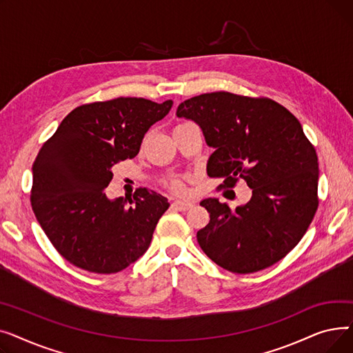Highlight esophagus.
Returning <instances> with one entry per match:
<instances>
[{"label": "esophagus", "mask_w": 353, "mask_h": 353, "mask_svg": "<svg viewBox=\"0 0 353 353\" xmlns=\"http://www.w3.org/2000/svg\"><path fill=\"white\" fill-rule=\"evenodd\" d=\"M193 208V203L190 201H180V200H176L172 203V209L176 210V212H188Z\"/></svg>", "instance_id": "obj_1"}]
</instances>
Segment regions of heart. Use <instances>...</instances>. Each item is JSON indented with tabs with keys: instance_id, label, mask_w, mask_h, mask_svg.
Masks as SVG:
<instances>
[{
	"instance_id": "1",
	"label": "heart",
	"mask_w": 353,
	"mask_h": 353,
	"mask_svg": "<svg viewBox=\"0 0 353 353\" xmlns=\"http://www.w3.org/2000/svg\"><path fill=\"white\" fill-rule=\"evenodd\" d=\"M169 186L176 193H184V183L180 179H174L169 183Z\"/></svg>"
}]
</instances>
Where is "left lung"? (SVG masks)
<instances>
[{
  "instance_id": "left-lung-1",
  "label": "left lung",
  "mask_w": 353,
  "mask_h": 353,
  "mask_svg": "<svg viewBox=\"0 0 353 353\" xmlns=\"http://www.w3.org/2000/svg\"><path fill=\"white\" fill-rule=\"evenodd\" d=\"M177 117L193 120L214 152L208 174L233 188L248 183L252 197L230 209L219 199L200 206L210 213L197 242L214 263L253 273L283 259L306 233L318 209V156L289 110L270 99L226 91L183 101Z\"/></svg>"
}]
</instances>
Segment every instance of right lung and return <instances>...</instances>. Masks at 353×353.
<instances>
[{"mask_svg": "<svg viewBox=\"0 0 353 353\" xmlns=\"http://www.w3.org/2000/svg\"><path fill=\"white\" fill-rule=\"evenodd\" d=\"M161 104L119 97L74 108L32 164L31 206L57 252L80 269L110 274L128 268L150 246L167 199L139 189L133 200L108 199L113 167L139 154L144 134L164 119Z\"/></svg>", "mask_w": 353, "mask_h": 353, "instance_id": "add662e5", "label": "right lung"}]
</instances>
